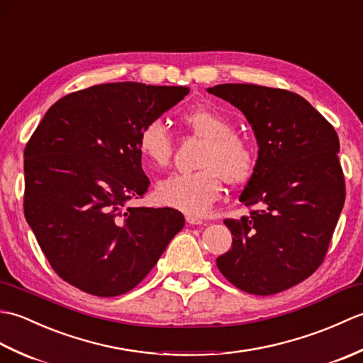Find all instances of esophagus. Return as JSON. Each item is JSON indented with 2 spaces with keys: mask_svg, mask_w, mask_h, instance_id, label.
<instances>
[{
  "mask_svg": "<svg viewBox=\"0 0 363 363\" xmlns=\"http://www.w3.org/2000/svg\"><path fill=\"white\" fill-rule=\"evenodd\" d=\"M186 221L189 223V225H191V226H203V225H206V223H204L203 220H199V218H196V217H191V215H187Z\"/></svg>",
  "mask_w": 363,
  "mask_h": 363,
  "instance_id": "34e87169",
  "label": "esophagus"
}]
</instances>
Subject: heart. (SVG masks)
<instances>
[{
	"instance_id": "obj_1",
	"label": "heart",
	"mask_w": 363,
	"mask_h": 363,
	"mask_svg": "<svg viewBox=\"0 0 363 363\" xmlns=\"http://www.w3.org/2000/svg\"><path fill=\"white\" fill-rule=\"evenodd\" d=\"M181 120L191 133L206 140L194 173H174L160 179L156 198L160 204L187 215H204L217 201L223 179L229 186H240L256 168V151L250 140L234 133V123L211 107H191ZM138 152L148 168L168 164L173 151L172 134L162 118H151L142 126L137 138Z\"/></svg>"
}]
</instances>
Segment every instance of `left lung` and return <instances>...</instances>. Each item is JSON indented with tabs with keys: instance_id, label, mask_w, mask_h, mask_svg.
Listing matches in <instances>:
<instances>
[{
	"instance_id": "obj_1",
	"label": "left lung",
	"mask_w": 363,
	"mask_h": 363,
	"mask_svg": "<svg viewBox=\"0 0 363 363\" xmlns=\"http://www.w3.org/2000/svg\"><path fill=\"white\" fill-rule=\"evenodd\" d=\"M207 91L243 112L259 145L240 195L252 211L225 220L233 248L217 267L237 289L274 295L307 279L325 260L346 195L338 135L293 91L254 84H220Z\"/></svg>"
}]
</instances>
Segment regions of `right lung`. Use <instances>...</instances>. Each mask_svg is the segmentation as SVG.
I'll return each mask as SVG.
<instances>
[{
    "instance_id": "1",
    "label": "right lung",
    "mask_w": 363,
    "mask_h": 363,
    "mask_svg": "<svg viewBox=\"0 0 363 363\" xmlns=\"http://www.w3.org/2000/svg\"><path fill=\"white\" fill-rule=\"evenodd\" d=\"M189 87L99 84L60 98L25 148V217L62 279L95 296L133 290L184 228L176 209L130 207L150 179L137 138Z\"/></svg>"
}]
</instances>
